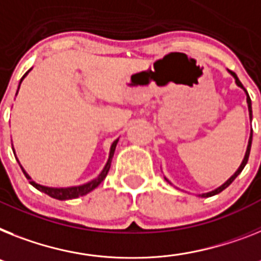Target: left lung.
Here are the masks:
<instances>
[{
  "label": "left lung",
  "mask_w": 261,
  "mask_h": 261,
  "mask_svg": "<svg viewBox=\"0 0 261 261\" xmlns=\"http://www.w3.org/2000/svg\"><path fill=\"white\" fill-rule=\"evenodd\" d=\"M228 72L231 73V76L233 77L234 79V83H236V85H238V87H240L242 88L243 90H244L245 92V94H247V104H248V112H249V118H251L252 120V105H251V98H249V96H248V92H247V90H245V88L243 87V84L240 83V80L238 79V76H236V74H234L233 72H232V70H228ZM251 144H252V129H251V135H249V140H248V145H247V150H245V156H244V159H243V161H242V164H240V167L238 168V171L234 172L233 174H232L231 177L228 178L227 181L224 182L223 185H220V187H219V188H216V189H213V191H211V192H206V193H201V195H199V196H201V197H210V196H215V195H217V193H220V192H223L224 189L227 188V187H229V185L232 184V181H233L234 178L238 177L239 174L242 173V171L243 169H244V167H245V164H247V163H248V157H249V152H251ZM165 180H167L168 182H169V184H171V181H169V180H168V178H165Z\"/></svg>",
  "instance_id": "obj_1"
}]
</instances>
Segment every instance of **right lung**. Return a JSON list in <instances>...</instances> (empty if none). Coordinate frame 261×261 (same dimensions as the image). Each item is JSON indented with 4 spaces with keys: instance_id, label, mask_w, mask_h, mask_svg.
I'll use <instances>...</instances> for the list:
<instances>
[{
    "instance_id": "add662e5",
    "label": "right lung",
    "mask_w": 261,
    "mask_h": 261,
    "mask_svg": "<svg viewBox=\"0 0 261 261\" xmlns=\"http://www.w3.org/2000/svg\"><path fill=\"white\" fill-rule=\"evenodd\" d=\"M32 70V68L28 70L25 74L22 76V79H21V81H19V85H21V83H22V80L25 79V77L28 76V73ZM19 85H18V89H19ZM17 93H18V90H17ZM16 93V96H17ZM118 143V139L115 140L113 143H112L111 145V150H109V157H108V161L107 164H105L104 169L101 171V173L97 176L96 178H93L92 181L89 182H85V184L83 185H76V187H66V188H53V187H45V185H41V184H37L36 181H33L32 180V177H30L29 174L25 172V169H23L22 167H21V164H18L19 167L22 168V172L23 174L27 176V178L29 180V182L32 185H33L34 188L38 189V191H41V192L46 193L48 196H50V197H53V199H57V200H72V199H77V197H80V196H85L87 193L92 192L94 188H97L98 185L101 184V182L104 181V178L107 177L108 172H109V168H111V164H112V159H113V154H115V150H116V145H117ZM13 152H14V149H13Z\"/></svg>"
}]
</instances>
